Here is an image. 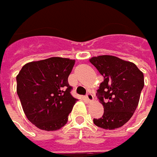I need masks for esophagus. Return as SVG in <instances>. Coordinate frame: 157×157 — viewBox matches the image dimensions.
Returning <instances> with one entry per match:
<instances>
[{"label":"esophagus","mask_w":157,"mask_h":157,"mask_svg":"<svg viewBox=\"0 0 157 157\" xmlns=\"http://www.w3.org/2000/svg\"><path fill=\"white\" fill-rule=\"evenodd\" d=\"M86 98L88 101H92L93 99H94V97H93V95H92L90 92H89V93H87V95H86Z\"/></svg>","instance_id":"esophagus-1"}]
</instances>
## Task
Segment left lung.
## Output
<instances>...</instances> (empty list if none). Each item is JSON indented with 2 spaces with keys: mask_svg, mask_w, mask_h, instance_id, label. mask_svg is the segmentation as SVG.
<instances>
[{
  "mask_svg": "<svg viewBox=\"0 0 157 157\" xmlns=\"http://www.w3.org/2000/svg\"><path fill=\"white\" fill-rule=\"evenodd\" d=\"M104 76L97 96L104 106L101 118L94 119L96 126L113 130L121 127L135 112L144 87L143 73L132 62L102 55L90 59Z\"/></svg>",
  "mask_w": 157,
  "mask_h": 157,
  "instance_id": "8db88e82",
  "label": "left lung"
}]
</instances>
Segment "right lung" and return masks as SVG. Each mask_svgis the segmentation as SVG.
Returning <instances> with one entry per match:
<instances>
[{"mask_svg":"<svg viewBox=\"0 0 157 157\" xmlns=\"http://www.w3.org/2000/svg\"><path fill=\"white\" fill-rule=\"evenodd\" d=\"M75 60L59 57L33 61L17 76V92L27 119L41 130L55 131L66 125L77 100L67 78Z\"/></svg>","mask_w":157,"mask_h":157,"instance_id":"1","label":"right lung"}]
</instances>
